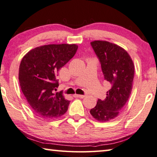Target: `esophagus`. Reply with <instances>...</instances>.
Segmentation results:
<instances>
[{
  "mask_svg": "<svg viewBox=\"0 0 157 157\" xmlns=\"http://www.w3.org/2000/svg\"><path fill=\"white\" fill-rule=\"evenodd\" d=\"M75 98H84L85 95H77V94H75V95H73Z\"/></svg>",
  "mask_w": 157,
  "mask_h": 157,
  "instance_id": "34e87169",
  "label": "esophagus"
}]
</instances>
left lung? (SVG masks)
Segmentation results:
<instances>
[{"label": "left lung", "instance_id": "left-lung-1", "mask_svg": "<svg viewBox=\"0 0 157 157\" xmlns=\"http://www.w3.org/2000/svg\"><path fill=\"white\" fill-rule=\"evenodd\" d=\"M101 63L105 80L110 84L104 100L98 99L90 110L96 120H112L126 105L132 89L135 67L129 54L117 44L104 40L90 42Z\"/></svg>", "mask_w": 157, "mask_h": 157}]
</instances>
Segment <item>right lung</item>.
Masks as SVG:
<instances>
[{
  "mask_svg": "<svg viewBox=\"0 0 157 157\" xmlns=\"http://www.w3.org/2000/svg\"><path fill=\"white\" fill-rule=\"evenodd\" d=\"M78 48L75 44H47L30 50L22 58L20 86L29 106L41 118L56 119L67 111L70 101L54 90L59 86V70L75 56Z\"/></svg>",
  "mask_w": 157,
  "mask_h": 157,
  "instance_id": "1",
  "label": "right lung"
}]
</instances>
